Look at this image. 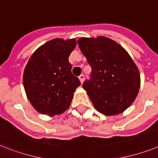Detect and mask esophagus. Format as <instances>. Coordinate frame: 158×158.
<instances>
[{"label": "esophagus", "instance_id": "obj_1", "mask_svg": "<svg viewBox=\"0 0 158 158\" xmlns=\"http://www.w3.org/2000/svg\"><path fill=\"white\" fill-rule=\"evenodd\" d=\"M79 81H80V83H83V81H84V75H81L79 77Z\"/></svg>", "mask_w": 158, "mask_h": 158}]
</instances>
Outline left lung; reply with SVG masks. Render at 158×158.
<instances>
[{
  "instance_id": "left-lung-1",
  "label": "left lung",
  "mask_w": 158,
  "mask_h": 158,
  "mask_svg": "<svg viewBox=\"0 0 158 158\" xmlns=\"http://www.w3.org/2000/svg\"><path fill=\"white\" fill-rule=\"evenodd\" d=\"M78 44L92 67V79L83 88L95 109L107 116L125 111L140 88L139 71L129 53L106 36L83 37Z\"/></svg>"
}]
</instances>
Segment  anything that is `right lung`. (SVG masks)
<instances>
[{
	"instance_id": "add662e5",
	"label": "right lung",
	"mask_w": 158,
	"mask_h": 158,
	"mask_svg": "<svg viewBox=\"0 0 158 158\" xmlns=\"http://www.w3.org/2000/svg\"><path fill=\"white\" fill-rule=\"evenodd\" d=\"M76 46L75 39H52L37 48L24 69L23 87L34 109L54 116L67 110L80 85L68 61Z\"/></svg>"
}]
</instances>
